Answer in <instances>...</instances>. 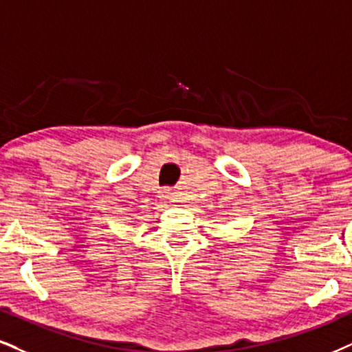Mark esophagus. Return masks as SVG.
<instances>
[{
	"label": "esophagus",
	"mask_w": 352,
	"mask_h": 352,
	"mask_svg": "<svg viewBox=\"0 0 352 352\" xmlns=\"http://www.w3.org/2000/svg\"><path fill=\"white\" fill-rule=\"evenodd\" d=\"M171 196H173V192H169V190H163L162 192L163 199H171Z\"/></svg>",
	"instance_id": "esophagus-1"
}]
</instances>
